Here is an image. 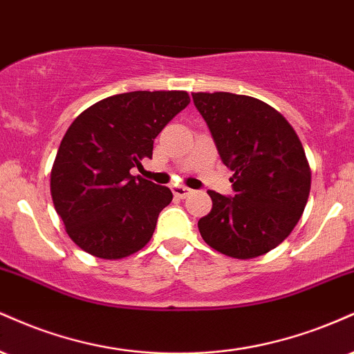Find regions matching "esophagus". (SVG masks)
I'll list each match as a JSON object with an SVG mask.
<instances>
[{"label":"esophagus","mask_w":354,"mask_h":354,"mask_svg":"<svg viewBox=\"0 0 354 354\" xmlns=\"http://www.w3.org/2000/svg\"><path fill=\"white\" fill-rule=\"evenodd\" d=\"M172 192L178 198H185V197H189L190 194H194V190L189 189V187H184V185H174Z\"/></svg>","instance_id":"obj_1"}]
</instances>
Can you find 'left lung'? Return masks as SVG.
Listing matches in <instances>:
<instances>
[{"mask_svg":"<svg viewBox=\"0 0 354 354\" xmlns=\"http://www.w3.org/2000/svg\"><path fill=\"white\" fill-rule=\"evenodd\" d=\"M220 159L234 172V197L210 190L198 220L207 245L234 259H255L292 234L308 202L311 172L297 132L268 104L232 93H194Z\"/></svg>","mask_w":354,"mask_h":354,"instance_id":"8db88e82","label":"left lung"}]
</instances>
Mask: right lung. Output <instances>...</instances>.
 Returning <instances> with one entry per match:
<instances>
[{
	"mask_svg": "<svg viewBox=\"0 0 354 354\" xmlns=\"http://www.w3.org/2000/svg\"><path fill=\"white\" fill-rule=\"evenodd\" d=\"M189 102L185 91H134L102 99L74 119L54 160L51 195L79 248L118 260L151 240L172 192L131 169L152 159L153 139Z\"/></svg>",
	"mask_w": 354,
	"mask_h": 354,
	"instance_id": "right-lung-1",
	"label": "right lung"
}]
</instances>
